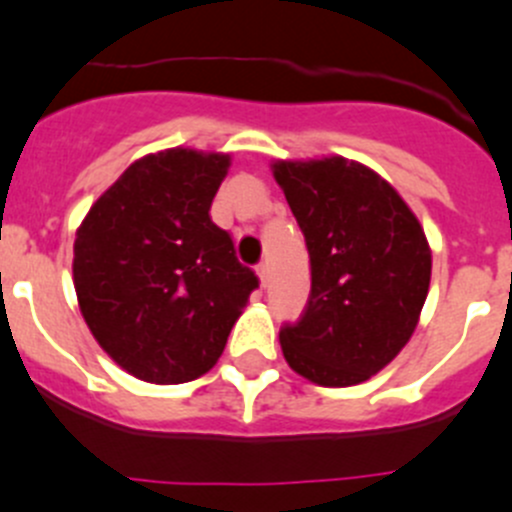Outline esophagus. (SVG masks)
I'll use <instances>...</instances> for the list:
<instances>
[{
    "label": "esophagus",
    "mask_w": 512,
    "mask_h": 512,
    "mask_svg": "<svg viewBox=\"0 0 512 512\" xmlns=\"http://www.w3.org/2000/svg\"><path fill=\"white\" fill-rule=\"evenodd\" d=\"M256 273H258V278H261V286H266V283H268V263L266 261L258 263Z\"/></svg>",
    "instance_id": "1"
}]
</instances>
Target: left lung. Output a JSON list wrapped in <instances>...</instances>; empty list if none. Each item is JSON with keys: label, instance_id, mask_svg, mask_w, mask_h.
<instances>
[{"label": "left lung", "instance_id": "8db88e82", "mask_svg": "<svg viewBox=\"0 0 512 512\" xmlns=\"http://www.w3.org/2000/svg\"><path fill=\"white\" fill-rule=\"evenodd\" d=\"M311 258L306 311L278 333L283 358L308 381L346 388L401 353L430 286L421 224L386 179L343 156L276 161Z\"/></svg>", "mask_w": 512, "mask_h": 512}]
</instances>
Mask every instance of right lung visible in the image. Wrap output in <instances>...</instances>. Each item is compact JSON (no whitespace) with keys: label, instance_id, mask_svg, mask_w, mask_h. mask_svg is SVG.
Returning a JSON list of instances; mask_svg holds the SVG:
<instances>
[{"label":"right lung","instance_id":"right-lung-1","mask_svg":"<svg viewBox=\"0 0 512 512\" xmlns=\"http://www.w3.org/2000/svg\"><path fill=\"white\" fill-rule=\"evenodd\" d=\"M229 154L166 149L96 199L74 241V288L99 346L131 376L186 383L224 353L258 288L209 209Z\"/></svg>","mask_w":512,"mask_h":512}]
</instances>
